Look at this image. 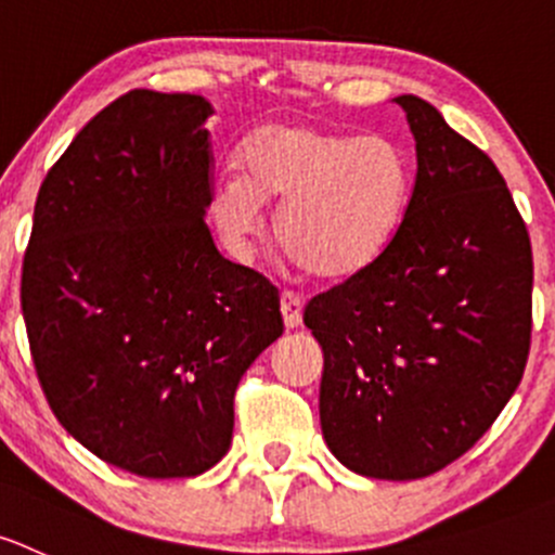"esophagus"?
Here are the masks:
<instances>
[{"label":"esophagus","instance_id":"esophagus-1","mask_svg":"<svg viewBox=\"0 0 555 555\" xmlns=\"http://www.w3.org/2000/svg\"><path fill=\"white\" fill-rule=\"evenodd\" d=\"M282 317L287 330H297L302 322V300L295 293H282Z\"/></svg>","mask_w":555,"mask_h":555}]
</instances>
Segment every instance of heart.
Segmentation results:
<instances>
[{
	"instance_id": "obj_1",
	"label": "heart",
	"mask_w": 555,
	"mask_h": 555,
	"mask_svg": "<svg viewBox=\"0 0 555 555\" xmlns=\"http://www.w3.org/2000/svg\"><path fill=\"white\" fill-rule=\"evenodd\" d=\"M242 170L215 180L209 194V215L229 249L247 253L262 204L273 202L279 244L324 282H348L383 258L412 189L410 159L390 138L308 125L255 130Z\"/></svg>"
}]
</instances>
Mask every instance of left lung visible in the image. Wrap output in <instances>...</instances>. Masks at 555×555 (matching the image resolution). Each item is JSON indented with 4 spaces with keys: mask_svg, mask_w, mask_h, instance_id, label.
I'll list each match as a JSON object with an SVG mask.
<instances>
[{
    "mask_svg": "<svg viewBox=\"0 0 555 555\" xmlns=\"http://www.w3.org/2000/svg\"><path fill=\"white\" fill-rule=\"evenodd\" d=\"M417 178L370 271L313 297L302 322L324 351L319 415L353 474L410 481L489 430L527 366L532 244L494 162L417 95L393 98Z\"/></svg>",
    "mask_w": 555,
    "mask_h": 555,
    "instance_id": "left-lung-1",
    "label": "left lung"
}]
</instances>
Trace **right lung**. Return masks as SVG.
Segmentation results:
<instances>
[{"mask_svg": "<svg viewBox=\"0 0 555 555\" xmlns=\"http://www.w3.org/2000/svg\"><path fill=\"white\" fill-rule=\"evenodd\" d=\"M212 103L132 90L47 172L23 258L34 366L108 465L191 478L231 447L233 393L284 332L279 295L209 233Z\"/></svg>", "mask_w": 555, "mask_h": 555, "instance_id": "1", "label": "right lung"}]
</instances>
